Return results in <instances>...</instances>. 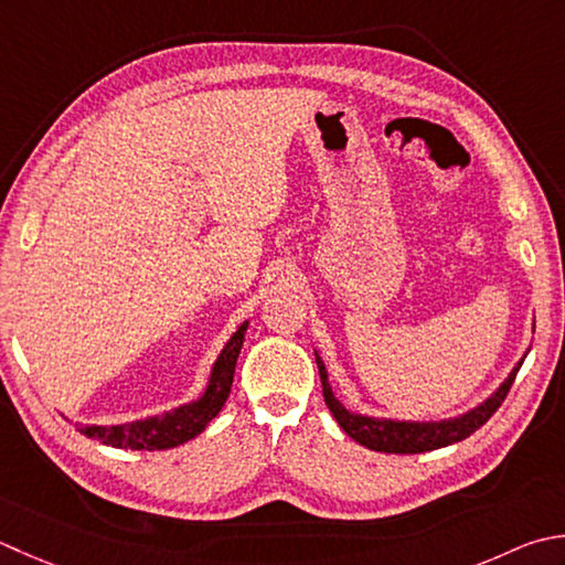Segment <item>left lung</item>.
I'll return each mask as SVG.
<instances>
[{
	"label": "left lung",
	"instance_id": "8db88e82",
	"mask_svg": "<svg viewBox=\"0 0 565 565\" xmlns=\"http://www.w3.org/2000/svg\"><path fill=\"white\" fill-rule=\"evenodd\" d=\"M316 362H318L320 384H323V396H326L330 414L335 416V422L350 438H355L358 444L364 448L380 450V452H426V450H436V448H444L450 444H458V440H466L480 426L488 424L490 416L502 406L507 394H510V386L514 384L516 372H519V367H522L524 360L516 364L510 377L504 380V384L490 396L488 402L480 404L478 408H472V412H468V414L450 418V422H438V424L384 422V418H370V416L348 412V408L335 399L333 390H330L323 360L316 355Z\"/></svg>",
	"mask_w": 565,
	"mask_h": 565
}]
</instances>
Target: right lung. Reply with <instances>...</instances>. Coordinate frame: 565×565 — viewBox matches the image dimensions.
Wrapping results in <instances>:
<instances>
[{
    "label": "right lung",
    "instance_id": "add662e5",
    "mask_svg": "<svg viewBox=\"0 0 565 565\" xmlns=\"http://www.w3.org/2000/svg\"><path fill=\"white\" fill-rule=\"evenodd\" d=\"M245 330L247 323L230 338L225 350L220 352L213 374H210L207 390L198 402L175 408L166 416L147 418V422L129 426H83L81 430L85 436L99 440V444L125 450H166L195 438L227 402L232 377H235V364L242 342H245Z\"/></svg>",
    "mask_w": 565,
    "mask_h": 565
}]
</instances>
